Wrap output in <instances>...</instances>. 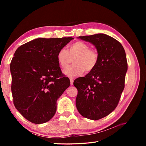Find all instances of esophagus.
<instances>
[{
  "label": "esophagus",
  "mask_w": 146,
  "mask_h": 146,
  "mask_svg": "<svg viewBox=\"0 0 146 146\" xmlns=\"http://www.w3.org/2000/svg\"><path fill=\"white\" fill-rule=\"evenodd\" d=\"M70 79V85H73L74 83V78L72 77H69Z\"/></svg>",
  "instance_id": "34e87169"
}]
</instances>
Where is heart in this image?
I'll list each match as a JSON object with an SVG mask.
<instances>
[{"mask_svg": "<svg viewBox=\"0 0 146 146\" xmlns=\"http://www.w3.org/2000/svg\"><path fill=\"white\" fill-rule=\"evenodd\" d=\"M74 60V64L64 71L66 76L76 77L84 72H90L98 64L99 56L95 50L91 49L85 42L76 41L68 46V50L61 48L57 53L56 59L60 67L65 69Z\"/></svg>", "mask_w": 146, "mask_h": 146, "instance_id": "heart-1", "label": "heart"}]
</instances>
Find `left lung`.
Masks as SVG:
<instances>
[{
    "instance_id": "1",
    "label": "left lung",
    "mask_w": 146,
    "mask_h": 146,
    "mask_svg": "<svg viewBox=\"0 0 146 146\" xmlns=\"http://www.w3.org/2000/svg\"><path fill=\"white\" fill-rule=\"evenodd\" d=\"M78 38L94 45L99 59L96 68L85 77L74 82L78 90L77 109L82 116L99 120L116 108L124 89L127 71L125 52L120 42L106 34Z\"/></svg>"
}]
</instances>
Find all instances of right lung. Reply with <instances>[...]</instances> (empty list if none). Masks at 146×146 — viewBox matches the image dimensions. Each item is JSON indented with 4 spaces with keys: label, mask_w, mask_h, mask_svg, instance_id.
I'll return each instance as SVG.
<instances>
[{
    "label": "right lung",
    "mask_w": 146,
    "mask_h": 146,
    "mask_svg": "<svg viewBox=\"0 0 146 146\" xmlns=\"http://www.w3.org/2000/svg\"><path fill=\"white\" fill-rule=\"evenodd\" d=\"M74 38H36L17 48L10 64L16 108L34 123L53 117L56 101L70 85L57 61L58 50Z\"/></svg>",
    "instance_id": "add662e5"
}]
</instances>
